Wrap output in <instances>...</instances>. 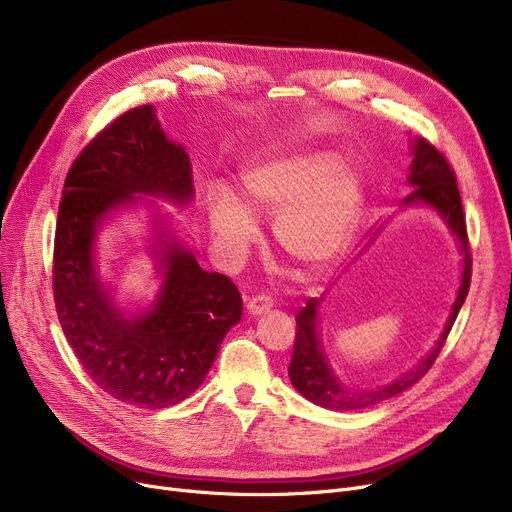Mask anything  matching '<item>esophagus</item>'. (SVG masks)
<instances>
[{"mask_svg":"<svg viewBox=\"0 0 512 512\" xmlns=\"http://www.w3.org/2000/svg\"><path fill=\"white\" fill-rule=\"evenodd\" d=\"M272 307H274V301L267 297V294H257V297L249 299V303H247V311L251 315H263V313L270 311Z\"/></svg>","mask_w":512,"mask_h":512,"instance_id":"esophagus-1","label":"esophagus"}]
</instances>
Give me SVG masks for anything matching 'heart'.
Masks as SVG:
<instances>
[{"mask_svg":"<svg viewBox=\"0 0 512 512\" xmlns=\"http://www.w3.org/2000/svg\"><path fill=\"white\" fill-rule=\"evenodd\" d=\"M242 205L226 188L209 197V224L238 259L259 238L257 218H274V240L305 274H319L342 253L359 220V172L324 149H278L240 174Z\"/></svg>","mask_w":512,"mask_h":512,"instance_id":"heart-1","label":"heart"}]
</instances>
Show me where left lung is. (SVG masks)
Instances as JSON below:
<instances>
[{"mask_svg":"<svg viewBox=\"0 0 512 512\" xmlns=\"http://www.w3.org/2000/svg\"><path fill=\"white\" fill-rule=\"evenodd\" d=\"M409 184L415 186L413 191L402 199V205H429L434 207L444 222L448 224L450 232L456 236L463 253V274H461V286L456 292V299L452 305V311L446 319L444 332L436 340V344L413 369L402 373L390 384L371 388V390H355L344 386L330 367L324 348L319 342V330H317V315L321 299H309L305 307L297 313V338H294V351L292 361L288 367V375L292 386L297 388L313 405H319L330 411H361L378 405L382 400H388L400 392H405L413 384H417L423 375L432 369L434 361L438 359L442 346L452 330V324L456 315H459L467 292L471 284V251H469V236H467V224L461 205V193L456 186V176L442 151H438L427 139H415L413 141V164L409 174Z\"/></svg>","mask_w":512,"mask_h":512,"instance_id":"obj_1","label":"left lung"}]
</instances>
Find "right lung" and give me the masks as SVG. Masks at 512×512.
Listing matches in <instances>:
<instances>
[{"mask_svg":"<svg viewBox=\"0 0 512 512\" xmlns=\"http://www.w3.org/2000/svg\"><path fill=\"white\" fill-rule=\"evenodd\" d=\"M193 168L161 130L151 105L134 107L80 151L68 170L53 240V301L64 336L89 378L139 409H166L205 380L242 315L232 280L205 272L195 255L159 230L151 255L164 276L155 303L126 315L99 278L97 232L110 211L143 201L188 203Z\"/></svg>","mask_w":512,"mask_h":512,"instance_id":"obj_1","label":"right lung"}]
</instances>
